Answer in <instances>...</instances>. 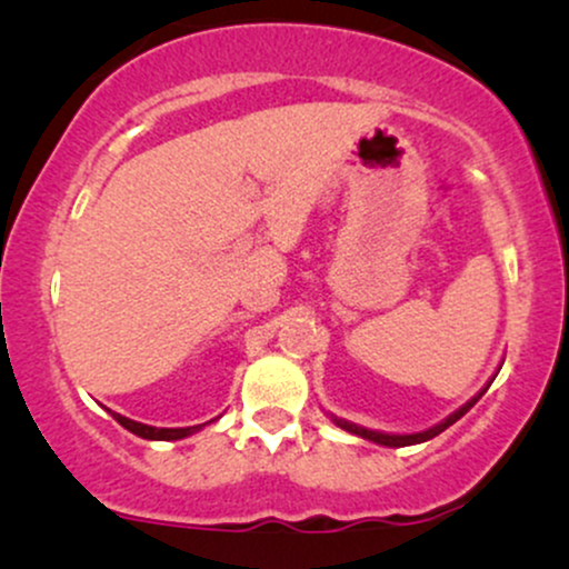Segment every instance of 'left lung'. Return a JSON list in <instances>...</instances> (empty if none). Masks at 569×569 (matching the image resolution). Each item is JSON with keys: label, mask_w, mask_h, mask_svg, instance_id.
Wrapping results in <instances>:
<instances>
[{"label": "left lung", "mask_w": 569, "mask_h": 569, "mask_svg": "<svg viewBox=\"0 0 569 569\" xmlns=\"http://www.w3.org/2000/svg\"><path fill=\"white\" fill-rule=\"evenodd\" d=\"M489 388V385H487ZM487 388L481 390L479 396H473L471 401L466 403V407H460L455 411V415H449L447 420L443 422H439V426H433V428H428V430H422V433H407V436H396V433H380V430H369V428H361V426H356V422H348V420H337V417H331V420L337 422L339 428L342 430H348V433H356V436H361V439H367V441H375V443H382V447H409V443H422V441H428V439H433V436H439L441 430H447L449 426H455L457 420H460L462 415H466L468 409L473 407L476 401H479L481 396L487 393Z\"/></svg>", "instance_id": "8db88e82"}]
</instances>
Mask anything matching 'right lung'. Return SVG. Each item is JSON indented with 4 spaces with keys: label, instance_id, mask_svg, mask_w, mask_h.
I'll return each mask as SVG.
<instances>
[{
    "label": "right lung",
    "instance_id": "add662e5",
    "mask_svg": "<svg viewBox=\"0 0 569 569\" xmlns=\"http://www.w3.org/2000/svg\"><path fill=\"white\" fill-rule=\"evenodd\" d=\"M112 417L117 422H120L122 428H128L130 433L141 436V439H149V441H176V439H187V436L198 433L202 426H208V422H202V426H192V428H154V426H143V422H136V420H128V417L117 415L112 411Z\"/></svg>",
    "mask_w": 569,
    "mask_h": 569
}]
</instances>
